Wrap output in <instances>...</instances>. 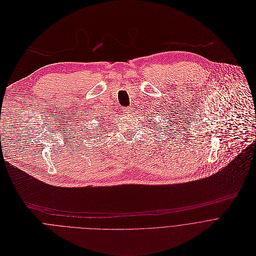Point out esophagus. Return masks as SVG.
<instances>
[{
  "label": "esophagus",
  "mask_w": 256,
  "mask_h": 256,
  "mask_svg": "<svg viewBox=\"0 0 256 256\" xmlns=\"http://www.w3.org/2000/svg\"><path fill=\"white\" fill-rule=\"evenodd\" d=\"M125 111H126L127 115H131V114H132V112H133V111H132V108H127Z\"/></svg>",
  "instance_id": "34e87169"
}]
</instances>
